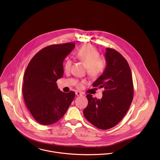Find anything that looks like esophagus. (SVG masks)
I'll return each instance as SVG.
<instances>
[{
	"instance_id": "obj_1",
	"label": "esophagus",
	"mask_w": 160,
	"mask_h": 160,
	"mask_svg": "<svg viewBox=\"0 0 160 160\" xmlns=\"http://www.w3.org/2000/svg\"><path fill=\"white\" fill-rule=\"evenodd\" d=\"M76 95L77 96H82V93L80 91H76Z\"/></svg>"
}]
</instances>
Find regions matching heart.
I'll list each match as a JSON object with an SVG mask.
<instances>
[{
	"label": "heart",
	"mask_w": 160,
	"mask_h": 160,
	"mask_svg": "<svg viewBox=\"0 0 160 160\" xmlns=\"http://www.w3.org/2000/svg\"><path fill=\"white\" fill-rule=\"evenodd\" d=\"M76 57L87 66V72L92 78H97L102 75L107 66L105 59L100 57V53L98 50L91 44L82 46L76 53ZM71 67V61L67 60L64 64V69L68 71ZM86 81H78L76 87L82 88Z\"/></svg>",
	"instance_id": "1"
}]
</instances>
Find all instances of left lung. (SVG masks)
<instances>
[{"instance_id":"obj_1","label":"left lung","mask_w":160,"mask_h":160,"mask_svg":"<svg viewBox=\"0 0 160 160\" xmlns=\"http://www.w3.org/2000/svg\"><path fill=\"white\" fill-rule=\"evenodd\" d=\"M107 66L93 83V87L104 88L99 100L86 95L88 105L83 113L86 119L98 129L106 130L118 124L128 112L134 97L131 70L127 60L113 48H106Z\"/></svg>"}]
</instances>
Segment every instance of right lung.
<instances>
[{
  "mask_svg": "<svg viewBox=\"0 0 160 160\" xmlns=\"http://www.w3.org/2000/svg\"><path fill=\"white\" fill-rule=\"evenodd\" d=\"M74 42L47 46L29 62L23 76L24 102L34 119L50 125L67 112L75 93L60 91L56 83L63 75V62L74 48Z\"/></svg>",
  "mask_w": 160,
  "mask_h": 160,
  "instance_id": "add662e5",
  "label": "right lung"
}]
</instances>
